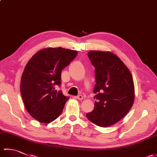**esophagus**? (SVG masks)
Returning a JSON list of instances; mask_svg holds the SVG:
<instances>
[{
    "label": "esophagus",
    "instance_id": "1",
    "mask_svg": "<svg viewBox=\"0 0 157 157\" xmlns=\"http://www.w3.org/2000/svg\"><path fill=\"white\" fill-rule=\"evenodd\" d=\"M75 98H77V99H78V100H82L83 99V96L82 95H78V96H75Z\"/></svg>",
    "mask_w": 157,
    "mask_h": 157
}]
</instances>
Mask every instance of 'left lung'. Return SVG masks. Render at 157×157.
<instances>
[{"label":"left lung","mask_w":157,"mask_h":157,"mask_svg":"<svg viewBox=\"0 0 157 157\" xmlns=\"http://www.w3.org/2000/svg\"><path fill=\"white\" fill-rule=\"evenodd\" d=\"M95 67L94 109L87 118L94 124L108 127L121 120L134 101V80L129 70L111 52L91 51L88 53Z\"/></svg>","instance_id":"left-lung-1"}]
</instances>
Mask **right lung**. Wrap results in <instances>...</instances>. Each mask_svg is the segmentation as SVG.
<instances>
[{
	"mask_svg": "<svg viewBox=\"0 0 157 157\" xmlns=\"http://www.w3.org/2000/svg\"><path fill=\"white\" fill-rule=\"evenodd\" d=\"M78 51L59 48L42 49L32 56L23 72L20 91L32 117L48 123L61 114L69 97L56 90L61 84V71L74 59Z\"/></svg>",
	"mask_w": 157,
	"mask_h": 157,
	"instance_id": "right-lung-1",
	"label": "right lung"
}]
</instances>
